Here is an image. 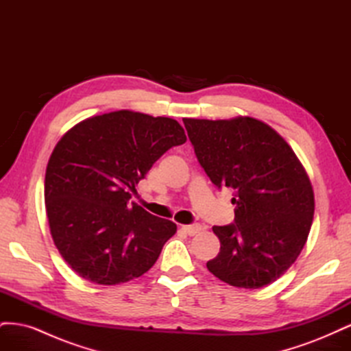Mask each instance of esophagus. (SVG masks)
Here are the masks:
<instances>
[{"label":"esophagus","mask_w":351,"mask_h":351,"mask_svg":"<svg viewBox=\"0 0 351 351\" xmlns=\"http://www.w3.org/2000/svg\"><path fill=\"white\" fill-rule=\"evenodd\" d=\"M182 230L189 236H196L202 231V226L195 224V226H182Z\"/></svg>","instance_id":"esophagus-1"}]
</instances>
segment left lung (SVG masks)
Here are the masks:
<instances>
[{
    "mask_svg": "<svg viewBox=\"0 0 351 351\" xmlns=\"http://www.w3.org/2000/svg\"><path fill=\"white\" fill-rule=\"evenodd\" d=\"M183 123L210 182L234 190V224L212 227L221 247L206 263L209 272L240 289L274 282L300 254L313 221L304 167L271 125L253 117Z\"/></svg>",
    "mask_w": 351,
    "mask_h": 351,
    "instance_id": "1",
    "label": "left lung"
}]
</instances>
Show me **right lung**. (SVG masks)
Wrapping results in <instances>:
<instances>
[{
  "label": "right lung",
  "instance_id": "right-lung-1",
  "mask_svg": "<svg viewBox=\"0 0 351 351\" xmlns=\"http://www.w3.org/2000/svg\"><path fill=\"white\" fill-rule=\"evenodd\" d=\"M186 141L176 120L130 110L89 117L58 141L45 208L52 240L79 277L115 285L154 267L177 226L129 199L161 155Z\"/></svg>",
  "mask_w": 351,
  "mask_h": 351
}]
</instances>
